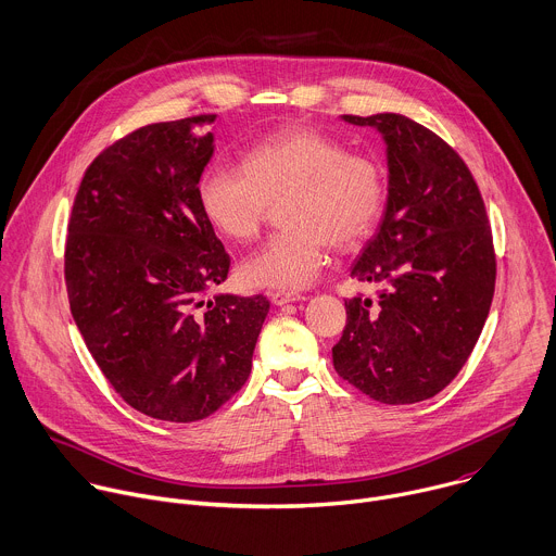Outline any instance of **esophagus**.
Listing matches in <instances>:
<instances>
[{"label": "esophagus", "mask_w": 556, "mask_h": 556, "mask_svg": "<svg viewBox=\"0 0 556 556\" xmlns=\"http://www.w3.org/2000/svg\"><path fill=\"white\" fill-rule=\"evenodd\" d=\"M270 301H273L275 305H286V303L305 301V296L299 294V292H283V290H277V292H270Z\"/></svg>", "instance_id": "esophagus-1"}]
</instances>
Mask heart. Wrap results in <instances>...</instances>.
Here are the masks:
<instances>
[{
  "label": "heart",
  "instance_id": "heart-1",
  "mask_svg": "<svg viewBox=\"0 0 556 556\" xmlns=\"http://www.w3.org/2000/svg\"><path fill=\"white\" fill-rule=\"evenodd\" d=\"M207 225L225 240L260 233L266 210L281 203L286 231L240 264V281L262 290L307 288L327 262V240L349 249L378 225L387 201L380 161L312 128H288L251 146L242 169L210 165L197 185Z\"/></svg>",
  "mask_w": 556,
  "mask_h": 556
}]
</instances>
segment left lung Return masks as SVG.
<instances>
[{"instance_id":"left-lung-1","label":"left lung","mask_w":556,"mask_h":556,"mask_svg":"<svg viewBox=\"0 0 556 556\" xmlns=\"http://www.w3.org/2000/svg\"><path fill=\"white\" fill-rule=\"evenodd\" d=\"M387 143L389 199L351 268L378 299L344 301L333 344L342 380L382 404L441 393L471 355L495 290V253L478 185L439 135L397 113L342 115Z\"/></svg>"}]
</instances>
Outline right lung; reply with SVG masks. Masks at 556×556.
<instances>
[{
	"instance_id": "obj_1",
	"label": "right lung",
	"mask_w": 556,
	"mask_h": 556,
	"mask_svg": "<svg viewBox=\"0 0 556 556\" xmlns=\"http://www.w3.org/2000/svg\"><path fill=\"white\" fill-rule=\"evenodd\" d=\"M214 119L150 124L109 146L67 229L65 283L89 353L128 406L174 424L242 389L270 309L262 294L207 299L231 264L197 199Z\"/></svg>"
}]
</instances>
